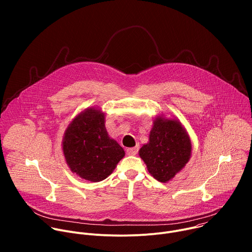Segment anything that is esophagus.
<instances>
[{
	"label": "esophagus",
	"mask_w": 252,
	"mask_h": 252,
	"mask_svg": "<svg viewBox=\"0 0 252 252\" xmlns=\"http://www.w3.org/2000/svg\"><path fill=\"white\" fill-rule=\"evenodd\" d=\"M137 151H138V147H134V148H128L126 149V154L128 156H134L137 154Z\"/></svg>",
	"instance_id": "34e87169"
}]
</instances>
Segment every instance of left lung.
<instances>
[{"instance_id":"8db88e82","label":"left lung","mask_w":252,"mask_h":252,"mask_svg":"<svg viewBox=\"0 0 252 252\" xmlns=\"http://www.w3.org/2000/svg\"><path fill=\"white\" fill-rule=\"evenodd\" d=\"M191 151V140L183 124L175 117L160 114L154 120L149 141L139 149L138 156L157 181L165 184L183 170Z\"/></svg>"}]
</instances>
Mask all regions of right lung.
Returning <instances> with one entry per match:
<instances>
[{
	"instance_id": "obj_1",
	"label": "right lung",
	"mask_w": 252,
	"mask_h": 252,
	"mask_svg": "<svg viewBox=\"0 0 252 252\" xmlns=\"http://www.w3.org/2000/svg\"><path fill=\"white\" fill-rule=\"evenodd\" d=\"M62 150L68 168L86 181L98 183L115 170L124 149L109 135L99 106L79 113L64 130Z\"/></svg>"
}]
</instances>
